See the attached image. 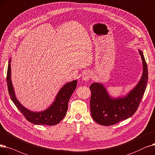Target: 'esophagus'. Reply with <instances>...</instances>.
<instances>
[{
    "instance_id": "34e87169",
    "label": "esophagus",
    "mask_w": 155,
    "mask_h": 155,
    "mask_svg": "<svg viewBox=\"0 0 155 155\" xmlns=\"http://www.w3.org/2000/svg\"><path fill=\"white\" fill-rule=\"evenodd\" d=\"M91 77V74L89 71H86L84 73H83V74L82 76V79L84 81H87L88 80L90 79Z\"/></svg>"
}]
</instances>
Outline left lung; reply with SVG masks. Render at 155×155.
Segmentation results:
<instances>
[{"label":"left lung","instance_id":"left-lung-1","mask_svg":"<svg viewBox=\"0 0 155 155\" xmlns=\"http://www.w3.org/2000/svg\"><path fill=\"white\" fill-rule=\"evenodd\" d=\"M143 65V72L139 82L123 98H112L101 83L90 86L91 114L93 120L102 126H112L134 115L145 92L148 79V67L143 51L139 50Z\"/></svg>","mask_w":155,"mask_h":155}]
</instances>
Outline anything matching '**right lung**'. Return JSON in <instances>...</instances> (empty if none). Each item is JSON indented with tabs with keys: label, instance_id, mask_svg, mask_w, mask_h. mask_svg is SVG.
Here are the masks:
<instances>
[{
	"label": "right lung",
	"instance_id": "obj_1",
	"mask_svg": "<svg viewBox=\"0 0 155 155\" xmlns=\"http://www.w3.org/2000/svg\"><path fill=\"white\" fill-rule=\"evenodd\" d=\"M11 60L10 59L7 72V84L9 94L14 105L26 120L36 125L54 126L59 123L64 119L68 111V102L72 94L76 88L77 80L65 84L58 93L53 104L50 105L48 109L40 112H31L22 105L16 97L11 78Z\"/></svg>",
	"mask_w": 155,
	"mask_h": 155
}]
</instances>
